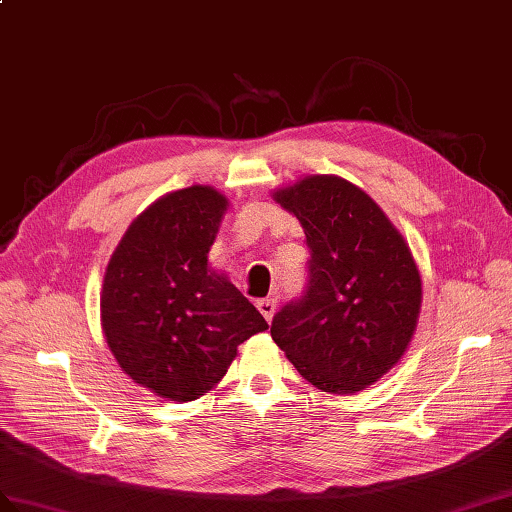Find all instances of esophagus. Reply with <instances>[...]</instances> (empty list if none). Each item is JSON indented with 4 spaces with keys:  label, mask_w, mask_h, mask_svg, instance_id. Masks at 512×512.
<instances>
[{
    "label": "esophagus",
    "mask_w": 512,
    "mask_h": 512,
    "mask_svg": "<svg viewBox=\"0 0 512 512\" xmlns=\"http://www.w3.org/2000/svg\"><path fill=\"white\" fill-rule=\"evenodd\" d=\"M257 310L270 323L272 316H275V310H277V301L275 299H261V301H257Z\"/></svg>",
    "instance_id": "34e87169"
}]
</instances>
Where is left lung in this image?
Segmentation results:
<instances>
[{
  "mask_svg": "<svg viewBox=\"0 0 512 512\" xmlns=\"http://www.w3.org/2000/svg\"><path fill=\"white\" fill-rule=\"evenodd\" d=\"M275 200L299 218L307 285L270 336L312 386L353 395L395 366L417 327L421 277L373 198L340 176H307Z\"/></svg>",
  "mask_w": 512,
  "mask_h": 512,
  "instance_id": "left-lung-1",
  "label": "left lung"
}]
</instances>
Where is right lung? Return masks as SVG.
I'll use <instances>...</instances> for the list:
<instances>
[{
    "mask_svg": "<svg viewBox=\"0 0 512 512\" xmlns=\"http://www.w3.org/2000/svg\"><path fill=\"white\" fill-rule=\"evenodd\" d=\"M227 205L202 185L159 198L130 224L106 266V342L126 375L163 399L202 397L237 347L268 329L255 305L207 264Z\"/></svg>",
    "mask_w": 512,
    "mask_h": 512,
    "instance_id": "1",
    "label": "right lung"
}]
</instances>
